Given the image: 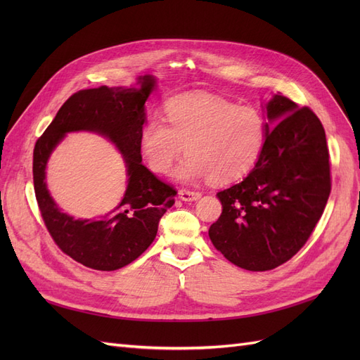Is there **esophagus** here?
<instances>
[{
	"mask_svg": "<svg viewBox=\"0 0 360 360\" xmlns=\"http://www.w3.org/2000/svg\"><path fill=\"white\" fill-rule=\"evenodd\" d=\"M180 198L183 201H197L198 198H201V192L200 191H191V189H180L179 192Z\"/></svg>",
	"mask_w": 360,
	"mask_h": 360,
	"instance_id": "esophagus-1",
	"label": "esophagus"
}]
</instances>
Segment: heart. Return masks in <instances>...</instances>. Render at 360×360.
Wrapping results in <instances>:
<instances>
[{"label":"heart","mask_w":360,"mask_h":360,"mask_svg":"<svg viewBox=\"0 0 360 360\" xmlns=\"http://www.w3.org/2000/svg\"><path fill=\"white\" fill-rule=\"evenodd\" d=\"M163 114L167 124L150 120L139 134L143 156L156 172H168L186 146L189 156L177 171L181 180L231 181L252 171L264 153L269 122L255 106L184 93L171 97Z\"/></svg>","instance_id":"heart-1"}]
</instances>
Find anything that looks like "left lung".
I'll return each mask as SVG.
<instances>
[{
    "label": "left lung",
    "mask_w": 360,
    "mask_h": 360,
    "mask_svg": "<svg viewBox=\"0 0 360 360\" xmlns=\"http://www.w3.org/2000/svg\"><path fill=\"white\" fill-rule=\"evenodd\" d=\"M269 138L243 181L217 192L210 240L233 264L266 271L308 242L328 204L332 179L323 124L308 106L276 94L266 105Z\"/></svg>",
    "instance_id": "obj_1"
}]
</instances>
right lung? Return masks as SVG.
I'll return each instance as SVG.
<instances>
[{"instance_id": "obj_1", "label": "right lung", "mask_w": 360, "mask_h": 360, "mask_svg": "<svg viewBox=\"0 0 360 360\" xmlns=\"http://www.w3.org/2000/svg\"><path fill=\"white\" fill-rule=\"evenodd\" d=\"M153 86V76H143L138 86L130 89L102 85L76 91L34 146L32 179L41 219L63 252L85 267L111 271L135 261L155 240L160 217L177 195L171 184L158 179L141 162L144 103ZM73 129H91L108 136L127 160L129 180L125 198L102 220H75L61 214L46 189L44 169L50 151Z\"/></svg>"}]
</instances>
